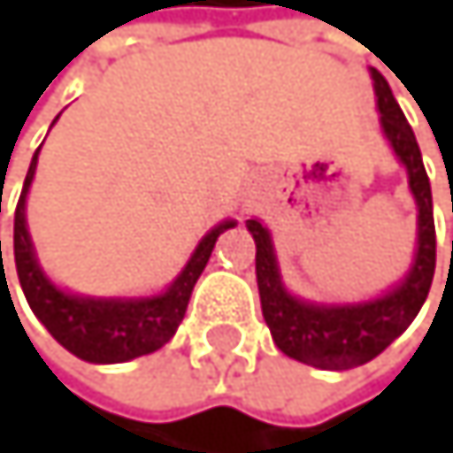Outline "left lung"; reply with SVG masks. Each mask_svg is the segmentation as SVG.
<instances>
[{
  "label": "left lung",
  "instance_id": "obj_1",
  "mask_svg": "<svg viewBox=\"0 0 453 453\" xmlns=\"http://www.w3.org/2000/svg\"><path fill=\"white\" fill-rule=\"evenodd\" d=\"M372 81L383 133L391 141L396 157L408 168L411 189L418 206V252L408 277L383 299L367 304L315 307L299 302L282 288L269 231L257 219H247V228L255 239L260 310H264L272 340L285 356L320 370H353L380 356L413 323L434 277V217L429 176L421 163L416 135L403 108L396 105L388 81L378 70H372Z\"/></svg>",
  "mask_w": 453,
  "mask_h": 453
}]
</instances>
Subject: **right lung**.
<instances>
[{"mask_svg": "<svg viewBox=\"0 0 453 453\" xmlns=\"http://www.w3.org/2000/svg\"><path fill=\"white\" fill-rule=\"evenodd\" d=\"M40 151V149H37ZM37 151L32 157L19 206H15V225H12V252H15V272H19L24 296L32 312L50 332L62 348L73 356L92 361V364H119L130 361L146 353L160 350L173 334L187 312L189 293H193L201 272L209 264L214 242L222 231L234 228V219L219 222L214 231L203 236L198 250L189 257L184 272L173 280V285L163 296L151 299H81L50 285L32 250V239L27 231V193L35 179ZM2 260V242H0Z\"/></svg>", "mask_w": 453, "mask_h": 453, "instance_id": "1", "label": "right lung"}]
</instances>
